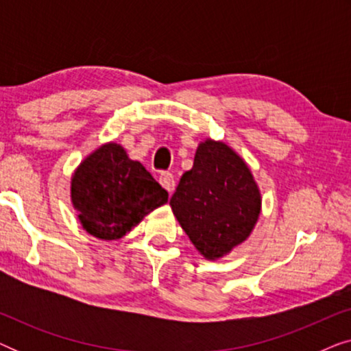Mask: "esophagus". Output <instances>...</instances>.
I'll return each mask as SVG.
<instances>
[{"mask_svg": "<svg viewBox=\"0 0 351 351\" xmlns=\"http://www.w3.org/2000/svg\"><path fill=\"white\" fill-rule=\"evenodd\" d=\"M160 184L165 186V189L169 191V195H171L176 189L174 176H172L171 172H161V174H160Z\"/></svg>", "mask_w": 351, "mask_h": 351, "instance_id": "obj_1", "label": "esophagus"}]
</instances>
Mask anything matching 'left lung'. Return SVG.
<instances>
[{
    "mask_svg": "<svg viewBox=\"0 0 351 351\" xmlns=\"http://www.w3.org/2000/svg\"><path fill=\"white\" fill-rule=\"evenodd\" d=\"M169 204L199 254L215 261L246 241L262 198L243 158L208 138L196 148L193 167L182 176Z\"/></svg>",
    "mask_w": 351,
    "mask_h": 351,
    "instance_id": "obj_1",
    "label": "left lung"
}]
</instances>
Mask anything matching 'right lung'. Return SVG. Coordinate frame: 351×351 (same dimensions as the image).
Returning <instances> with one entry per match:
<instances>
[{"label":"right lung","mask_w":351,"mask_h":351,"mask_svg":"<svg viewBox=\"0 0 351 351\" xmlns=\"http://www.w3.org/2000/svg\"><path fill=\"white\" fill-rule=\"evenodd\" d=\"M71 203L86 232L95 238H123L153 209L167 203V191L118 143L90 153L71 177Z\"/></svg>","instance_id":"right-lung-1"}]
</instances>
